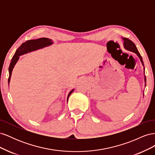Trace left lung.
Segmentation results:
<instances>
[{
  "label": "left lung",
  "instance_id": "8db88e82",
  "mask_svg": "<svg viewBox=\"0 0 155 155\" xmlns=\"http://www.w3.org/2000/svg\"><path fill=\"white\" fill-rule=\"evenodd\" d=\"M121 39L124 41V47L126 50H128L130 51H132V52L135 53L137 55L138 57L139 58L140 61L142 63V66L143 67V74H144V82H145V87L146 86V77L145 76V67H144V64H143V61L141 55L140 54L139 51L137 48V46L134 45L133 41H131L130 39L125 38V37H121Z\"/></svg>",
  "mask_w": 155,
  "mask_h": 155
}]
</instances>
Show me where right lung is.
Returning a JSON list of instances; mask_svg holds the SVG:
<instances>
[{"label": "right lung", "instance_id": "obj_1", "mask_svg": "<svg viewBox=\"0 0 155 155\" xmlns=\"http://www.w3.org/2000/svg\"><path fill=\"white\" fill-rule=\"evenodd\" d=\"M54 43L53 41L48 39L46 38V37H42V38H39L37 39H32L26 41L25 43H22L18 49L16 50L15 54H14L13 58L12 59V61L10 63V67H9V78H8V84H10L11 76L13 69L15 67V65L17 63L18 60L19 59V56L26 54L27 53L31 52L37 50L44 48L45 47H47L51 45ZM74 88L70 91L67 96V102L68 100V97L70 96V94L74 92Z\"/></svg>", "mask_w": 155, "mask_h": 155}]
</instances>
